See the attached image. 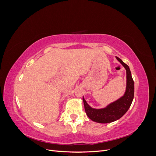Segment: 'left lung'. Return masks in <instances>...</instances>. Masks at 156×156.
Segmentation results:
<instances>
[{
	"label": "left lung",
	"instance_id": "1",
	"mask_svg": "<svg viewBox=\"0 0 156 156\" xmlns=\"http://www.w3.org/2000/svg\"><path fill=\"white\" fill-rule=\"evenodd\" d=\"M116 58L126 70V88L124 95L105 107L101 108H92L88 104L84 96L83 97L87 115L90 119L98 123H111L120 119L128 111L134 98V81L130 69L120 58L117 56Z\"/></svg>",
	"mask_w": 156,
	"mask_h": 156
}]
</instances>
